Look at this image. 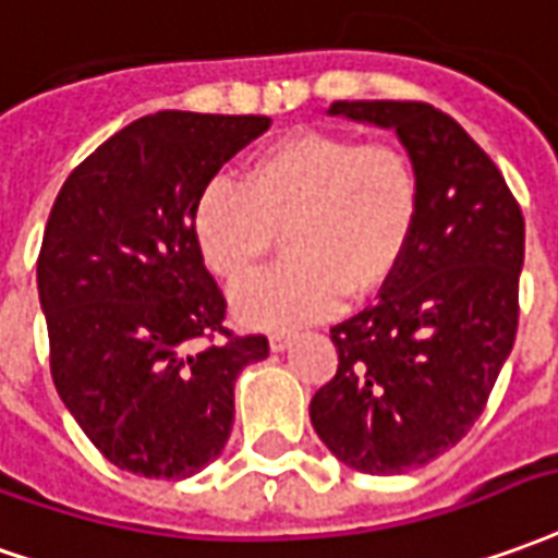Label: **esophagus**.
<instances>
[{
    "label": "esophagus",
    "instance_id": "34e87169",
    "mask_svg": "<svg viewBox=\"0 0 558 558\" xmlns=\"http://www.w3.org/2000/svg\"><path fill=\"white\" fill-rule=\"evenodd\" d=\"M292 344V335L290 332H275L271 338H268V347L275 350V353H280V350H287V347Z\"/></svg>",
    "mask_w": 558,
    "mask_h": 558
}]
</instances>
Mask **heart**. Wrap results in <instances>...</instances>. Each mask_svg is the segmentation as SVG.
<instances>
[{
  "label": "heart",
  "mask_w": 558,
  "mask_h": 558,
  "mask_svg": "<svg viewBox=\"0 0 558 558\" xmlns=\"http://www.w3.org/2000/svg\"><path fill=\"white\" fill-rule=\"evenodd\" d=\"M420 205L404 147L299 130L259 147L239 186L217 181L198 196L193 241L214 278L241 287L283 235L290 259L235 295V317L287 329L387 290L411 251Z\"/></svg>",
  "instance_id": "heart-1"
}]
</instances>
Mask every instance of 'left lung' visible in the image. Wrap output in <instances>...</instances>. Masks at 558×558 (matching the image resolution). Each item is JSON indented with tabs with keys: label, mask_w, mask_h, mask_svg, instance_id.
<instances>
[{
	"label": "left lung",
	"mask_w": 558,
	"mask_h": 558,
	"mask_svg": "<svg viewBox=\"0 0 558 558\" xmlns=\"http://www.w3.org/2000/svg\"><path fill=\"white\" fill-rule=\"evenodd\" d=\"M326 114L399 135L423 190L404 263L377 305L332 326L338 372L311 399L335 459L401 474L474 426L517 338L525 223L469 132L426 102H332Z\"/></svg>",
	"instance_id": "obj_1"
}]
</instances>
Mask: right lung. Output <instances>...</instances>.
<instances>
[{"label": "right lung", "instance_id": "right-lung-1", "mask_svg": "<svg viewBox=\"0 0 558 558\" xmlns=\"http://www.w3.org/2000/svg\"><path fill=\"white\" fill-rule=\"evenodd\" d=\"M268 126L256 114H147L96 147L50 208L38 302L53 387L117 469L198 474L229 441L241 368L268 356L263 335L226 332L223 292L193 241L198 196Z\"/></svg>", "mask_w": 558, "mask_h": 558}]
</instances>
